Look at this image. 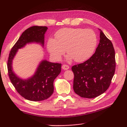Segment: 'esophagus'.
Masks as SVG:
<instances>
[{
    "instance_id": "1",
    "label": "esophagus",
    "mask_w": 127,
    "mask_h": 127,
    "mask_svg": "<svg viewBox=\"0 0 127 127\" xmlns=\"http://www.w3.org/2000/svg\"><path fill=\"white\" fill-rule=\"evenodd\" d=\"M69 68V66H68V65H67V64H63L62 66V68L64 70H67V69H68Z\"/></svg>"
}]
</instances>
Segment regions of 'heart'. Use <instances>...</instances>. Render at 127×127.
Wrapping results in <instances>:
<instances>
[{
	"mask_svg": "<svg viewBox=\"0 0 127 127\" xmlns=\"http://www.w3.org/2000/svg\"><path fill=\"white\" fill-rule=\"evenodd\" d=\"M56 39L49 38L47 49L53 59L59 61L65 51L68 60L73 59L77 63L83 62L92 55L97 44V36L90 29L64 28L55 34Z\"/></svg>",
	"mask_w": 127,
	"mask_h": 127,
	"instance_id": "obj_1",
	"label": "heart"
}]
</instances>
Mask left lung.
<instances>
[{"instance_id": "obj_1", "label": "left lung", "mask_w": 127, "mask_h": 127, "mask_svg": "<svg viewBox=\"0 0 127 127\" xmlns=\"http://www.w3.org/2000/svg\"><path fill=\"white\" fill-rule=\"evenodd\" d=\"M99 30V43L93 55L71 68L74 74L73 88L82 97L92 98L104 93L115 72L116 59L112 43Z\"/></svg>"}]
</instances>
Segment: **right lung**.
I'll return each instance as SVG.
<instances>
[{"instance_id":"add662e5","label":"right lung","mask_w":127,"mask_h":127,"mask_svg":"<svg viewBox=\"0 0 127 127\" xmlns=\"http://www.w3.org/2000/svg\"><path fill=\"white\" fill-rule=\"evenodd\" d=\"M48 28L34 26L26 30L22 34L10 51L8 61V76L11 83L22 97L32 101H40L48 98L54 91L53 81L61 72V64L53 63L47 60L40 63L32 77L28 79H21L13 71V59L18 51L27 44L36 42L44 45V34Z\"/></svg>"}]
</instances>
